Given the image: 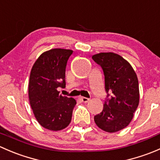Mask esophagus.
Returning <instances> with one entry per match:
<instances>
[{
  "label": "esophagus",
  "instance_id": "esophagus-1",
  "mask_svg": "<svg viewBox=\"0 0 160 160\" xmlns=\"http://www.w3.org/2000/svg\"><path fill=\"white\" fill-rule=\"evenodd\" d=\"M80 100H81L82 102H83V103H88V101H90L89 98H85V97H81V98H80Z\"/></svg>",
  "mask_w": 160,
  "mask_h": 160
}]
</instances>
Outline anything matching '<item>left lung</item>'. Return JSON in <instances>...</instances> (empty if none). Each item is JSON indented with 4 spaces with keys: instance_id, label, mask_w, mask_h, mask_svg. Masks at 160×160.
Masks as SVG:
<instances>
[{
    "instance_id": "8db88e82",
    "label": "left lung",
    "mask_w": 160,
    "mask_h": 160,
    "mask_svg": "<svg viewBox=\"0 0 160 160\" xmlns=\"http://www.w3.org/2000/svg\"><path fill=\"white\" fill-rule=\"evenodd\" d=\"M92 59L102 68L108 93L94 122L105 132H118L129 125L139 103L137 75L129 62L116 53L101 52Z\"/></svg>"
}]
</instances>
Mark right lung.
Wrapping results in <instances>:
<instances>
[{
  "label": "right lung",
  "mask_w": 160,
  "mask_h": 160,
  "mask_svg": "<svg viewBox=\"0 0 160 160\" xmlns=\"http://www.w3.org/2000/svg\"><path fill=\"white\" fill-rule=\"evenodd\" d=\"M72 50L52 49L40 55L32 67L28 98L34 115L43 128L59 131L67 128L77 101L62 96L58 88L66 87L67 61Z\"/></svg>",
  "instance_id": "add662e5"
}]
</instances>
